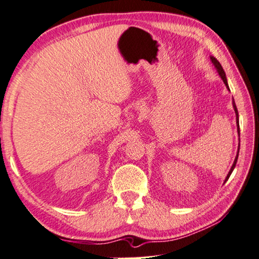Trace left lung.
I'll return each mask as SVG.
<instances>
[{"instance_id": "left-lung-1", "label": "left lung", "mask_w": 259, "mask_h": 259, "mask_svg": "<svg viewBox=\"0 0 259 259\" xmlns=\"http://www.w3.org/2000/svg\"><path fill=\"white\" fill-rule=\"evenodd\" d=\"M210 59H211V61H212V63H213V65H214V68L217 69V71H218V73H219V76L221 77V79H223V81L225 83V85H226V88H227L228 90H229V88H228V83H227V78H226V73H225V71H224V69H223V67H221V64L219 63V61L215 59V57H213V56H210ZM233 107H234V110H235V114H236V125H237V133H239V135H240V124H239V112H237V108H236V105H235V101H234V99H233ZM239 150H240V144H239ZM237 158H239V151H237V154H236V158H235V160H234V163H233V166H232V168H231V170H229V173H228V175H227V178H226V180H225V182L227 181V180L229 179V176H231V174H232V171L234 170V168H235V165H236V162H237Z\"/></svg>"}]
</instances>
